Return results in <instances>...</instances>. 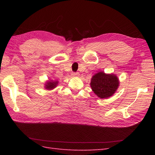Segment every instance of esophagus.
I'll return each mask as SVG.
<instances>
[{
	"mask_svg": "<svg viewBox=\"0 0 155 155\" xmlns=\"http://www.w3.org/2000/svg\"><path fill=\"white\" fill-rule=\"evenodd\" d=\"M71 75L72 76V77H78L79 74H78V72H72Z\"/></svg>",
	"mask_w": 155,
	"mask_h": 155,
	"instance_id": "esophagus-1",
	"label": "esophagus"
}]
</instances>
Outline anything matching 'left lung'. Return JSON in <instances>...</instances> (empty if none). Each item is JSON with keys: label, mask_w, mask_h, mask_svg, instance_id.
<instances>
[{"label": "left lung", "mask_w": 155, "mask_h": 155, "mask_svg": "<svg viewBox=\"0 0 155 155\" xmlns=\"http://www.w3.org/2000/svg\"><path fill=\"white\" fill-rule=\"evenodd\" d=\"M119 86V81L115 74L98 72L91 78V87L100 98H107L114 94Z\"/></svg>", "instance_id": "obj_1"}]
</instances>
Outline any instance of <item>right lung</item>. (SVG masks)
Returning a JSON list of instances; mask_svg holds the SVG:
<instances>
[{
  "instance_id": "1",
  "label": "right lung",
  "mask_w": 155,
  "mask_h": 155,
  "mask_svg": "<svg viewBox=\"0 0 155 155\" xmlns=\"http://www.w3.org/2000/svg\"><path fill=\"white\" fill-rule=\"evenodd\" d=\"M58 84V81H47V83L45 84V88L46 89H48V90H52L54 88L56 87L57 86Z\"/></svg>"
}]
</instances>
